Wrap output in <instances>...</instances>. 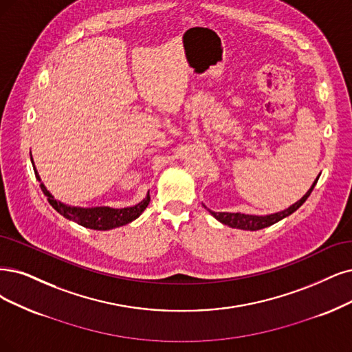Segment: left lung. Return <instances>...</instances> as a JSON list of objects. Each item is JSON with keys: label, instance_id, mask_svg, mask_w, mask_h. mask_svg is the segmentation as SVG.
Returning <instances> with one entry per match:
<instances>
[{"label": "left lung", "instance_id": "1", "mask_svg": "<svg viewBox=\"0 0 352 352\" xmlns=\"http://www.w3.org/2000/svg\"><path fill=\"white\" fill-rule=\"evenodd\" d=\"M318 183V178L315 179V183L311 184V187L309 188V191L305 194V196L296 201L294 204H292L289 209L285 210H281V212H277V213H271V214H265V216H255V214H245V213H226V212H212L206 207L207 210L210 212V214L213 217H216L220 223L223 225H228L230 228H235V229H242V230H259V229H264V228H268L271 225H274L277 222H280V220H283L284 217L290 216L292 213H294L298 207H300L306 200L307 197L310 196V192L314 191L315 186Z\"/></svg>", "mask_w": 352, "mask_h": 352}]
</instances>
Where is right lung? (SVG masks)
I'll use <instances>...</instances> for the list:
<instances>
[{
	"label": "right lung",
	"instance_id": "add662e5",
	"mask_svg": "<svg viewBox=\"0 0 352 352\" xmlns=\"http://www.w3.org/2000/svg\"><path fill=\"white\" fill-rule=\"evenodd\" d=\"M33 168H34V174L36 178L41 183V188L43 191L45 196L47 197V201L50 203V206L54 209L62 214L65 219L72 220V222L81 225L84 228L88 229H94V230H110L114 228H119L123 225H127L130 222H133L135 219H138L142 212L146 209L149 201H151V196L149 191L146 194V197L143 199L140 203L132 206V207H124V209H113V207H74V206H68L63 204L60 201H58L52 194L47 191V188L45 187V184L42 183L41 177H38L37 169L34 166V162L32 161Z\"/></svg>",
	"mask_w": 352,
	"mask_h": 352
}]
</instances>
